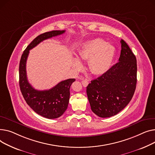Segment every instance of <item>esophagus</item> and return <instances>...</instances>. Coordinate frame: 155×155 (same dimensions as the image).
I'll list each match as a JSON object with an SVG mask.
<instances>
[{"label": "esophagus", "mask_w": 155, "mask_h": 155, "mask_svg": "<svg viewBox=\"0 0 155 155\" xmlns=\"http://www.w3.org/2000/svg\"><path fill=\"white\" fill-rule=\"evenodd\" d=\"M81 83H82V84L83 85V86H84V87H86V86L88 85V84H89L88 81H87L86 79L82 80V81H81Z\"/></svg>", "instance_id": "34e87169"}]
</instances>
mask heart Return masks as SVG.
<instances>
[{
	"mask_svg": "<svg viewBox=\"0 0 155 155\" xmlns=\"http://www.w3.org/2000/svg\"><path fill=\"white\" fill-rule=\"evenodd\" d=\"M116 54L113 45L100 39L86 42L82 45L78 54L81 60L89 59V69L93 74L101 75L110 69ZM76 65L79 66L78 61Z\"/></svg>",
	"mask_w": 155,
	"mask_h": 155,
	"instance_id": "b5f03b06",
	"label": "heart"
}]
</instances>
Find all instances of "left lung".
I'll list each match as a JSON object with an SVG mask.
<instances>
[{
    "mask_svg": "<svg viewBox=\"0 0 155 155\" xmlns=\"http://www.w3.org/2000/svg\"><path fill=\"white\" fill-rule=\"evenodd\" d=\"M119 62L86 87L93 112L101 117L117 114L128 104L136 89L137 64L136 56L123 39Z\"/></svg>",
    "mask_w": 155,
    "mask_h": 155,
    "instance_id": "left-lung-1",
    "label": "left lung"
}]
</instances>
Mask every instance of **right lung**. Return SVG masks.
<instances>
[{"mask_svg":"<svg viewBox=\"0 0 155 155\" xmlns=\"http://www.w3.org/2000/svg\"><path fill=\"white\" fill-rule=\"evenodd\" d=\"M64 32L65 31H52L38 35L26 48L19 64V86L25 101L36 113L48 119L58 118L66 111L69 101L70 87L76 79L62 81L49 90H36L27 80L26 61L31 49L42 41Z\"/></svg>","mask_w":155,"mask_h":155,"instance_id":"obj_1","label":"right lung"}]
</instances>
